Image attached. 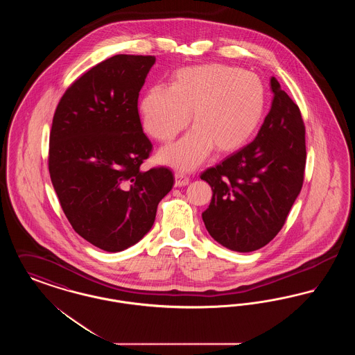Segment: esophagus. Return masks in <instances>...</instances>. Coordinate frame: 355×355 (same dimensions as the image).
Instances as JSON below:
<instances>
[{
  "instance_id": "34e87169",
  "label": "esophagus",
  "mask_w": 355,
  "mask_h": 355,
  "mask_svg": "<svg viewBox=\"0 0 355 355\" xmlns=\"http://www.w3.org/2000/svg\"><path fill=\"white\" fill-rule=\"evenodd\" d=\"M189 184V177H186L184 173H175V186L181 187Z\"/></svg>"
}]
</instances>
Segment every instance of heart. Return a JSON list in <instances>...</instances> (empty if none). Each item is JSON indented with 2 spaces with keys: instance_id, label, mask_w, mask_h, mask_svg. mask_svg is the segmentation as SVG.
I'll return each instance as SVG.
<instances>
[{
  "instance_id": "heart-1",
  "label": "heart",
  "mask_w": 355,
  "mask_h": 355,
  "mask_svg": "<svg viewBox=\"0 0 355 355\" xmlns=\"http://www.w3.org/2000/svg\"><path fill=\"white\" fill-rule=\"evenodd\" d=\"M138 110L145 132L159 142L182 132L191 113L194 128L158 154L161 162L187 171L213 148L234 152L257 135L265 119L266 89L252 71L218 64L187 67L173 74L170 87H149Z\"/></svg>"
}]
</instances>
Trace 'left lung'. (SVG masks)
<instances>
[{"mask_svg": "<svg viewBox=\"0 0 355 355\" xmlns=\"http://www.w3.org/2000/svg\"><path fill=\"white\" fill-rule=\"evenodd\" d=\"M270 84V112L253 142L201 174L213 191L202 213L206 230L238 253L258 250L278 234L304 184L302 116L275 77Z\"/></svg>", "mask_w": 355, "mask_h": 355, "instance_id": "1", "label": "left lung"}]
</instances>
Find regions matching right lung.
Returning <instances> with one entry per match:
<instances>
[{"label": "right lung", "mask_w": 355, "mask_h": 355, "mask_svg": "<svg viewBox=\"0 0 355 355\" xmlns=\"http://www.w3.org/2000/svg\"><path fill=\"white\" fill-rule=\"evenodd\" d=\"M154 62V55L105 60L69 87L53 117L49 173L61 207L76 233L110 253L149 233L174 185L166 168L141 170L153 145L138 96Z\"/></svg>", "instance_id": "add662e5"}]
</instances>
